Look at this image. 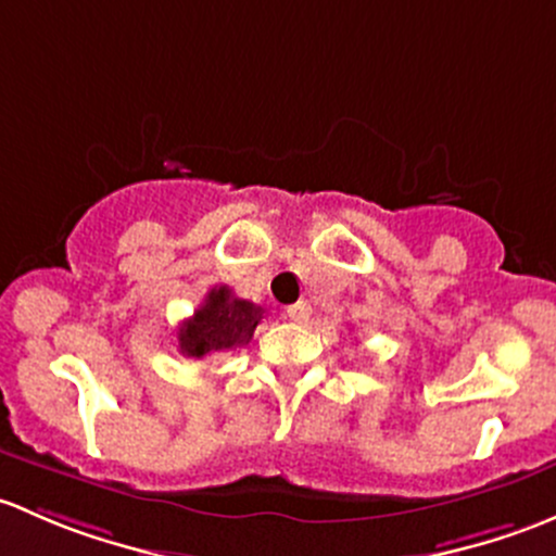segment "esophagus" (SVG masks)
Returning a JSON list of instances; mask_svg holds the SVG:
<instances>
[{
  "instance_id": "1",
  "label": "esophagus",
  "mask_w": 556,
  "mask_h": 556,
  "mask_svg": "<svg viewBox=\"0 0 556 556\" xmlns=\"http://www.w3.org/2000/svg\"><path fill=\"white\" fill-rule=\"evenodd\" d=\"M286 313H289V316L294 320H307V318H311L313 307H311V302H307V300H300V302H294V305L286 307Z\"/></svg>"
}]
</instances>
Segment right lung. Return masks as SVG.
Wrapping results in <instances>:
<instances>
[{"label":"right lung","mask_w":556,"mask_h":556,"mask_svg":"<svg viewBox=\"0 0 556 556\" xmlns=\"http://www.w3.org/2000/svg\"><path fill=\"white\" fill-rule=\"evenodd\" d=\"M265 307L232 294L230 286H214L203 305L179 326V353L187 358H205L249 345Z\"/></svg>","instance_id":"obj_1"}]
</instances>
